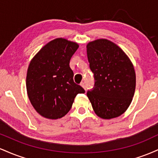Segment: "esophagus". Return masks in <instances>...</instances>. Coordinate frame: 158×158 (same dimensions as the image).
Wrapping results in <instances>:
<instances>
[{
	"label": "esophagus",
	"instance_id": "obj_1",
	"mask_svg": "<svg viewBox=\"0 0 158 158\" xmlns=\"http://www.w3.org/2000/svg\"><path fill=\"white\" fill-rule=\"evenodd\" d=\"M80 85L81 87H82L83 88H84V89L86 90V86H85V82H83V81H81V82L80 83Z\"/></svg>",
	"mask_w": 158,
	"mask_h": 158
}]
</instances>
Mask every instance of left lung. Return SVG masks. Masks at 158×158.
<instances>
[{
  "label": "left lung",
  "instance_id": "left-lung-1",
  "mask_svg": "<svg viewBox=\"0 0 158 158\" xmlns=\"http://www.w3.org/2000/svg\"><path fill=\"white\" fill-rule=\"evenodd\" d=\"M94 87L87 96L98 117L112 119L128 108L135 91L136 75L131 60L120 48L107 39L87 45Z\"/></svg>",
  "mask_w": 158,
  "mask_h": 158
}]
</instances>
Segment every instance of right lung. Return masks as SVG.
<instances>
[{
    "label": "right lung",
    "instance_id": "add662e5",
    "mask_svg": "<svg viewBox=\"0 0 158 158\" xmlns=\"http://www.w3.org/2000/svg\"><path fill=\"white\" fill-rule=\"evenodd\" d=\"M79 45L59 38L50 41L30 61L27 90L32 106L48 119L61 118L71 108L78 94L85 90L73 81L70 60Z\"/></svg>",
    "mask_w": 158,
    "mask_h": 158
}]
</instances>
